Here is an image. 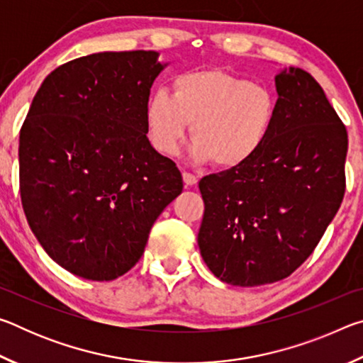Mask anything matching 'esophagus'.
<instances>
[{"mask_svg": "<svg viewBox=\"0 0 363 363\" xmlns=\"http://www.w3.org/2000/svg\"><path fill=\"white\" fill-rule=\"evenodd\" d=\"M182 181H184V184H186L187 187H192V186H195L196 181H199V179H196V176L187 173V171H184V173H182Z\"/></svg>", "mask_w": 363, "mask_h": 363, "instance_id": "1", "label": "esophagus"}]
</instances>
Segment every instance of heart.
Instances as JSON below:
<instances>
[{"label":"heart","instance_id":"heart-1","mask_svg":"<svg viewBox=\"0 0 363 363\" xmlns=\"http://www.w3.org/2000/svg\"><path fill=\"white\" fill-rule=\"evenodd\" d=\"M277 97L269 86L220 70L186 72L173 94L158 89L145 102V130L158 153H177L190 133V157L232 169L253 160L272 134Z\"/></svg>","mask_w":363,"mask_h":363}]
</instances>
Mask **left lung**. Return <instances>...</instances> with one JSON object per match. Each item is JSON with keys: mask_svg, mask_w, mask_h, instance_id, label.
Returning <instances> with one entry per match:
<instances>
[{"mask_svg": "<svg viewBox=\"0 0 363 363\" xmlns=\"http://www.w3.org/2000/svg\"><path fill=\"white\" fill-rule=\"evenodd\" d=\"M277 115L248 163L205 176L200 253L237 286L291 275L320 242L346 190L347 131L322 86L303 69L275 75Z\"/></svg>", "mask_w": 363, "mask_h": 363, "instance_id": "1", "label": "left lung"}]
</instances>
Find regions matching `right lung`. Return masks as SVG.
<instances>
[{"mask_svg":"<svg viewBox=\"0 0 363 363\" xmlns=\"http://www.w3.org/2000/svg\"><path fill=\"white\" fill-rule=\"evenodd\" d=\"M167 64L155 51L97 52L49 73L19 139L22 206L43 250L69 272L113 280L144 253L182 192L147 139L145 102Z\"/></svg>","mask_w":363,"mask_h":363,"instance_id":"right-lung-1","label":"right lung"}]
</instances>
